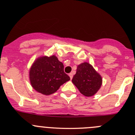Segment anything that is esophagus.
<instances>
[{
  "mask_svg": "<svg viewBox=\"0 0 135 135\" xmlns=\"http://www.w3.org/2000/svg\"><path fill=\"white\" fill-rule=\"evenodd\" d=\"M69 76H70V79H72V78H73V74H72V73H70V74H69Z\"/></svg>",
  "mask_w": 135,
  "mask_h": 135,
  "instance_id": "34e87169",
  "label": "esophagus"
}]
</instances>
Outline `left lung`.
Returning a JSON list of instances; mask_svg holds the SVG:
<instances>
[{"label":"left lung","instance_id":"1","mask_svg":"<svg viewBox=\"0 0 135 135\" xmlns=\"http://www.w3.org/2000/svg\"><path fill=\"white\" fill-rule=\"evenodd\" d=\"M72 81L81 94L90 97L95 94L100 88L102 78L91 65L85 62L78 65Z\"/></svg>","mask_w":135,"mask_h":135}]
</instances>
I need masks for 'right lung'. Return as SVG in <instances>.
Instances as JSON below:
<instances>
[{
    "label": "right lung",
    "mask_w": 135,
    "mask_h": 135,
    "mask_svg": "<svg viewBox=\"0 0 135 135\" xmlns=\"http://www.w3.org/2000/svg\"><path fill=\"white\" fill-rule=\"evenodd\" d=\"M31 84L38 92L49 95L70 79L64 66L55 56H44L35 61L29 72Z\"/></svg>",
    "instance_id": "add662e5"
}]
</instances>
